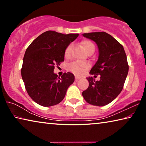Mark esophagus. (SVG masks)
<instances>
[{
	"instance_id": "esophagus-1",
	"label": "esophagus",
	"mask_w": 146,
	"mask_h": 146,
	"mask_svg": "<svg viewBox=\"0 0 146 146\" xmlns=\"http://www.w3.org/2000/svg\"><path fill=\"white\" fill-rule=\"evenodd\" d=\"M80 78H81V77L80 76H75V80L76 81H77L78 79H80Z\"/></svg>"
}]
</instances>
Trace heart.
<instances>
[{
  "label": "heart",
  "mask_w": 146,
  "mask_h": 146,
  "mask_svg": "<svg viewBox=\"0 0 146 146\" xmlns=\"http://www.w3.org/2000/svg\"><path fill=\"white\" fill-rule=\"evenodd\" d=\"M82 45L83 46L84 50L88 52L91 49H95V46L90 40H84L82 42ZM72 49V46L69 45L66 49L64 56L66 58H70L71 56V51ZM90 68V64L88 62L82 61H75L71 63L69 65V70L71 72L75 74L76 75H82L84 74L86 71L88 70V69Z\"/></svg>",
  "instance_id": "1"
}]
</instances>
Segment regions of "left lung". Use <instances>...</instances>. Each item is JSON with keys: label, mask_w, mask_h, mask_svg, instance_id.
<instances>
[{"label": "left lung", "mask_w": 146, "mask_h": 146, "mask_svg": "<svg viewBox=\"0 0 146 146\" xmlns=\"http://www.w3.org/2000/svg\"><path fill=\"white\" fill-rule=\"evenodd\" d=\"M82 35L97 44L98 58L90 73L100 75V80L97 81L92 76L86 78L89 87L83 91L82 96L90 104L106 106L115 100L122 90L129 71L127 56L123 46L106 32Z\"/></svg>", "instance_id": "8db88e82"}]
</instances>
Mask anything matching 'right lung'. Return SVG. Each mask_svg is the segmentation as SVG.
<instances>
[{"label":"right lung","mask_w":146,"mask_h":146,"mask_svg":"<svg viewBox=\"0 0 146 146\" xmlns=\"http://www.w3.org/2000/svg\"><path fill=\"white\" fill-rule=\"evenodd\" d=\"M78 36L77 33L64 35L47 31L27 48L21 75L29 97L38 104L44 107L58 104L73 83V73H64L60 77L53 71L55 66L64 60L66 48Z\"/></svg>","instance_id":"right-lung-1"}]
</instances>
